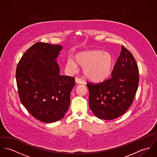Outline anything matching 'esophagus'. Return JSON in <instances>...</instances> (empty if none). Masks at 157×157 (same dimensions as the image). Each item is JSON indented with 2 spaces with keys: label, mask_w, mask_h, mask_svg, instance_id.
<instances>
[{
  "label": "esophagus",
  "mask_w": 157,
  "mask_h": 157,
  "mask_svg": "<svg viewBox=\"0 0 157 157\" xmlns=\"http://www.w3.org/2000/svg\"><path fill=\"white\" fill-rule=\"evenodd\" d=\"M75 81L78 84H83L84 83V82L82 80H81L80 78H75Z\"/></svg>",
  "instance_id": "34e87169"
}]
</instances>
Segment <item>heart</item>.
I'll return each mask as SVG.
<instances>
[{
	"mask_svg": "<svg viewBox=\"0 0 157 157\" xmlns=\"http://www.w3.org/2000/svg\"><path fill=\"white\" fill-rule=\"evenodd\" d=\"M77 65L83 67L85 76L90 81L101 83L111 75L113 59L109 53L100 50L85 51L76 53L73 60L68 59L66 67L70 71H75Z\"/></svg>",
	"mask_w": 157,
	"mask_h": 157,
	"instance_id": "heart-1",
	"label": "heart"
}]
</instances>
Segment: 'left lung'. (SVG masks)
I'll return each instance as SVG.
<instances>
[{
  "instance_id": "1",
  "label": "left lung",
  "mask_w": 157,
  "mask_h": 157,
  "mask_svg": "<svg viewBox=\"0 0 157 157\" xmlns=\"http://www.w3.org/2000/svg\"><path fill=\"white\" fill-rule=\"evenodd\" d=\"M111 75L100 83L87 84L90 109L100 119L113 120L122 115L132 105L138 89V65L132 53L123 46Z\"/></svg>"
}]
</instances>
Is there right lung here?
<instances>
[{"mask_svg": "<svg viewBox=\"0 0 157 157\" xmlns=\"http://www.w3.org/2000/svg\"><path fill=\"white\" fill-rule=\"evenodd\" d=\"M60 45L37 42L23 55L16 77L20 100L31 115L44 123L63 118L75 86L72 77L60 75L57 63Z\"/></svg>", "mask_w": 157, "mask_h": 157, "instance_id": "add662e5", "label": "right lung"}]
</instances>
